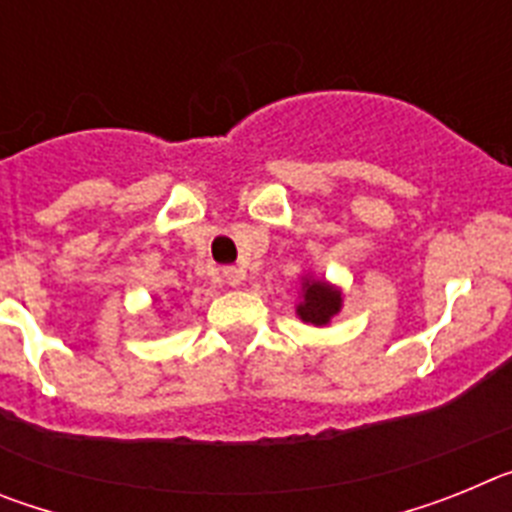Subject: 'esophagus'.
Segmentation results:
<instances>
[{
    "label": "esophagus",
    "mask_w": 512,
    "mask_h": 512,
    "mask_svg": "<svg viewBox=\"0 0 512 512\" xmlns=\"http://www.w3.org/2000/svg\"><path fill=\"white\" fill-rule=\"evenodd\" d=\"M243 279H246V271L238 269V266H225L223 269V282L228 287H241Z\"/></svg>",
    "instance_id": "obj_1"
}]
</instances>
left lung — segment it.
Wrapping results in <instances>:
<instances>
[{
    "label": "left lung",
    "instance_id": "obj_1",
    "mask_svg": "<svg viewBox=\"0 0 512 512\" xmlns=\"http://www.w3.org/2000/svg\"><path fill=\"white\" fill-rule=\"evenodd\" d=\"M343 310V289L330 284L328 279L312 277L305 274L300 282V302H297L295 312L297 318L315 328H325L330 320L336 318Z\"/></svg>",
    "mask_w": 512,
    "mask_h": 512
}]
</instances>
